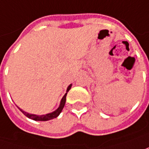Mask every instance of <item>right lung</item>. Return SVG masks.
Instances as JSON below:
<instances>
[{"instance_id":"add662e5","label":"right lung","mask_w":149,"mask_h":149,"mask_svg":"<svg viewBox=\"0 0 149 149\" xmlns=\"http://www.w3.org/2000/svg\"><path fill=\"white\" fill-rule=\"evenodd\" d=\"M71 87H72V84H70L69 86H68V89H67V93H66V94L64 95V96L62 98L58 108L56 110H54V112H52V113L46 114V115H43V116H37V115H33V114H29V113L25 112V111H23L21 109H19V107L18 108L19 109V110H21V112L23 113L24 116H27L28 118L31 119V120H33L47 121V120H53V119H54V118H57V117L59 116V114L62 112V110H63V107H64L65 103H66V96H67V94H68V91L71 89Z\"/></svg>"}]
</instances>
